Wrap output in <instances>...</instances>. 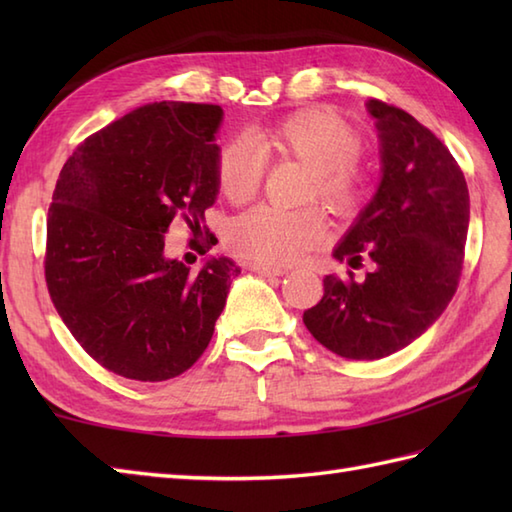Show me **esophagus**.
<instances>
[{
    "label": "esophagus",
    "mask_w": 512,
    "mask_h": 512,
    "mask_svg": "<svg viewBox=\"0 0 512 512\" xmlns=\"http://www.w3.org/2000/svg\"><path fill=\"white\" fill-rule=\"evenodd\" d=\"M248 270L250 273H255V275H262V277H281L286 273L284 268H273V266H264V264H248Z\"/></svg>",
    "instance_id": "obj_1"
}]
</instances>
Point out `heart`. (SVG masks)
I'll return each mask as SVG.
<instances>
[{
    "label": "heart",
    "mask_w": 512,
    "mask_h": 512,
    "mask_svg": "<svg viewBox=\"0 0 512 512\" xmlns=\"http://www.w3.org/2000/svg\"><path fill=\"white\" fill-rule=\"evenodd\" d=\"M257 144L233 138L222 145L215 162L220 193L233 204L253 200L266 178V156L295 158L310 167L306 198H319L339 215L361 209L369 193V173L358 160L361 136L343 118L328 110H301L281 118L257 136ZM325 237L319 211H286L257 206L231 222L226 244L237 255L264 266H286L317 246Z\"/></svg>",
    "instance_id": "obj_1"
}]
</instances>
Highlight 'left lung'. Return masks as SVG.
Segmentation results:
<instances>
[{
    "mask_svg": "<svg viewBox=\"0 0 512 512\" xmlns=\"http://www.w3.org/2000/svg\"><path fill=\"white\" fill-rule=\"evenodd\" d=\"M367 110L383 178L334 257L372 270L328 275L323 299L303 312L314 339L354 361L394 354L436 323L458 290L471 213L464 173L431 129L378 99Z\"/></svg>",
    "mask_w": 512,
    "mask_h": 512,
    "instance_id": "8db88e82",
    "label": "left lung"
}]
</instances>
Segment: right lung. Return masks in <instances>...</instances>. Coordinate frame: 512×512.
<instances>
[{
  "label": "right lung",
  "instance_id": "right-lung-1",
  "mask_svg": "<svg viewBox=\"0 0 512 512\" xmlns=\"http://www.w3.org/2000/svg\"><path fill=\"white\" fill-rule=\"evenodd\" d=\"M222 107L147 103L85 138L48 209L46 284L79 345L110 372L160 383L198 361L239 268L211 257L198 275L165 255V233H202L217 198ZM202 253L217 239L206 231Z\"/></svg>",
  "mask_w": 512,
  "mask_h": 512
}]
</instances>
